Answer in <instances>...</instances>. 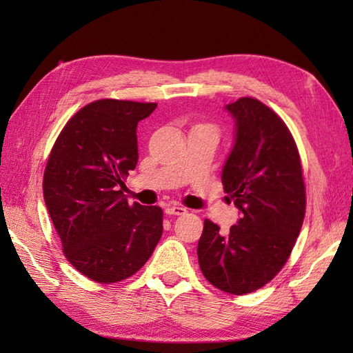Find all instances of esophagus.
Wrapping results in <instances>:
<instances>
[{"label":"esophagus","instance_id":"esophagus-1","mask_svg":"<svg viewBox=\"0 0 353 353\" xmlns=\"http://www.w3.org/2000/svg\"><path fill=\"white\" fill-rule=\"evenodd\" d=\"M165 212L168 215H183L186 214V208L181 206V205H168L165 208Z\"/></svg>","mask_w":353,"mask_h":353}]
</instances>
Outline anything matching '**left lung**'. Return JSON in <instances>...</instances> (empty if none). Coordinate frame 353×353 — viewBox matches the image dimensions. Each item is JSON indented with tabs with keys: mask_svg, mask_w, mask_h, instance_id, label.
I'll return each mask as SVG.
<instances>
[{
	"mask_svg": "<svg viewBox=\"0 0 353 353\" xmlns=\"http://www.w3.org/2000/svg\"><path fill=\"white\" fill-rule=\"evenodd\" d=\"M224 109L234 118L235 133L221 182L241 219L228 235L205 220L197 254L214 287L239 296L281 272L301 234L306 197L301 157L282 119L250 97Z\"/></svg>",
	"mask_w": 353,
	"mask_h": 353,
	"instance_id": "8db88e82",
	"label": "left lung"
}]
</instances>
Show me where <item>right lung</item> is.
I'll list each match as a JSON object with an SVG mask.
<instances>
[{
  "label": "right lung",
  "instance_id": "right-lung-1",
  "mask_svg": "<svg viewBox=\"0 0 353 353\" xmlns=\"http://www.w3.org/2000/svg\"><path fill=\"white\" fill-rule=\"evenodd\" d=\"M156 103L99 100L59 134L43 172V199L63 253L89 279L134 274L162 236V209L129 205L118 190L138 163L137 127Z\"/></svg>",
  "mask_w": 353,
  "mask_h": 353
}]
</instances>
